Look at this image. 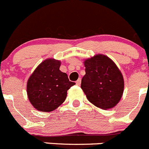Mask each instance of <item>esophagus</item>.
<instances>
[{"mask_svg":"<svg viewBox=\"0 0 149 149\" xmlns=\"http://www.w3.org/2000/svg\"><path fill=\"white\" fill-rule=\"evenodd\" d=\"M80 83H81V78H79V79L76 81V84L77 85H80Z\"/></svg>","mask_w":149,"mask_h":149,"instance_id":"obj_1","label":"esophagus"}]
</instances>
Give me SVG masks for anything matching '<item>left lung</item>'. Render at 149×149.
Wrapping results in <instances>:
<instances>
[{
  "instance_id": "left-lung-1",
  "label": "left lung",
  "mask_w": 149,
  "mask_h": 149,
  "mask_svg": "<svg viewBox=\"0 0 149 149\" xmlns=\"http://www.w3.org/2000/svg\"><path fill=\"white\" fill-rule=\"evenodd\" d=\"M84 65L81 88L88 101L101 109L115 107L124 91V78L115 63L107 56L97 54L85 59Z\"/></svg>"
}]
</instances>
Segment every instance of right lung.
I'll return each instance as SVG.
<instances>
[{
	"label": "right lung",
	"instance_id": "right-lung-1",
	"mask_svg": "<svg viewBox=\"0 0 149 149\" xmlns=\"http://www.w3.org/2000/svg\"><path fill=\"white\" fill-rule=\"evenodd\" d=\"M61 61L47 58L37 67L27 80L28 99L34 108L50 112L64 103L67 91L74 82H70L66 73L60 71Z\"/></svg>",
	"mask_w": 149,
	"mask_h": 149
}]
</instances>
